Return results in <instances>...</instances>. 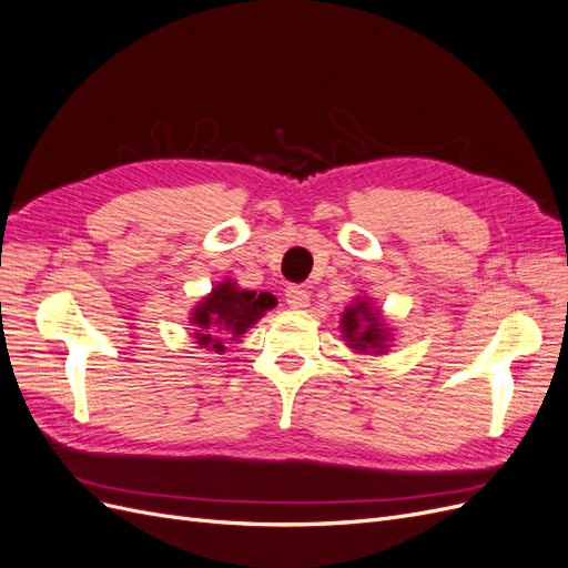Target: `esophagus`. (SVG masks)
<instances>
[{
  "instance_id": "esophagus-1",
  "label": "esophagus",
  "mask_w": 568,
  "mask_h": 568,
  "mask_svg": "<svg viewBox=\"0 0 568 568\" xmlns=\"http://www.w3.org/2000/svg\"><path fill=\"white\" fill-rule=\"evenodd\" d=\"M284 298L291 307H296V311H303V307L311 305V294L303 286H288L284 291Z\"/></svg>"
}]
</instances>
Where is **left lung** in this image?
<instances>
[{
  "label": "left lung",
  "instance_id": "1",
  "mask_svg": "<svg viewBox=\"0 0 568 568\" xmlns=\"http://www.w3.org/2000/svg\"><path fill=\"white\" fill-rule=\"evenodd\" d=\"M341 332L348 348L357 353H384L390 338L382 313L372 307L369 298H357L341 315Z\"/></svg>",
  "mask_w": 568,
  "mask_h": 568
}]
</instances>
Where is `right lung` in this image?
Returning a JSON list of instances; mask_svg holds the SVG:
<instances>
[{
    "label": "right lung",
    "mask_w": 568,
    "mask_h": 568,
    "mask_svg": "<svg viewBox=\"0 0 568 568\" xmlns=\"http://www.w3.org/2000/svg\"><path fill=\"white\" fill-rule=\"evenodd\" d=\"M274 296L267 291H246L232 280L220 282L192 313L194 338L201 348L215 353L225 351V341H236L246 329L274 307Z\"/></svg>",
    "instance_id": "right-lung-1"
}]
</instances>
